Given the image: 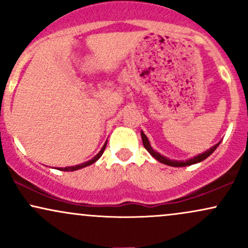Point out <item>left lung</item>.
<instances>
[{"mask_svg": "<svg viewBox=\"0 0 248 248\" xmlns=\"http://www.w3.org/2000/svg\"><path fill=\"white\" fill-rule=\"evenodd\" d=\"M141 138H142V142H143V146L148 150V153H149L154 158H156L158 162H161V163L167 164V166H170V167H187V166H192V164L199 163V162L204 161L205 158L209 157V156L211 155V154L215 152L216 149H217V147L219 146V144H220V142H218L217 144H215V146L210 148L209 150H206V152H204L203 154H199V155L193 156V157L189 158V160L177 161V160H170V158H168V157H166V156L161 155L160 153L156 152V150H154L153 147L150 146V142H149V140H148L146 134L142 132V130H141Z\"/></svg>", "mask_w": 248, "mask_h": 248, "instance_id": "obj_1", "label": "left lung"}]
</instances>
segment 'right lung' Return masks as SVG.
Segmentation results:
<instances>
[{"label": "right lung", "mask_w": 248, "mask_h": 248, "mask_svg": "<svg viewBox=\"0 0 248 248\" xmlns=\"http://www.w3.org/2000/svg\"><path fill=\"white\" fill-rule=\"evenodd\" d=\"M106 144H107V141L105 142V144H104V146H102L100 152L96 154V155L94 156V157L92 158V160H90V161H87V162H84V163L78 164V166L58 168V170H62V171H75V170H78V169H81V168H85V167H87V166H91V164H93V163H94V162H96V161L99 160V158L101 157V155H102V154H104V152H105V148H106Z\"/></svg>", "instance_id": "1"}]
</instances>
